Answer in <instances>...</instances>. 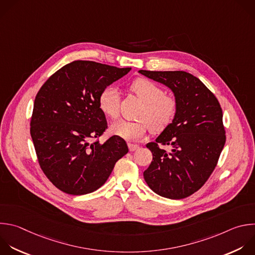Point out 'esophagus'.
<instances>
[{"instance_id":"obj_1","label":"esophagus","mask_w":255,"mask_h":255,"mask_svg":"<svg viewBox=\"0 0 255 255\" xmlns=\"http://www.w3.org/2000/svg\"><path fill=\"white\" fill-rule=\"evenodd\" d=\"M128 147L130 151H135L137 149H139V145L137 144H133V143H128Z\"/></svg>"}]
</instances>
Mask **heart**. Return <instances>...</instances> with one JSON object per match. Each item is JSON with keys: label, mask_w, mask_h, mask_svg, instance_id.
<instances>
[{"label": "heart", "mask_w": 255, "mask_h": 255, "mask_svg": "<svg viewBox=\"0 0 255 255\" xmlns=\"http://www.w3.org/2000/svg\"><path fill=\"white\" fill-rule=\"evenodd\" d=\"M129 90L143 102L138 114L139 120H120L112 124V133L126 140H135L144 137L150 129L161 132L173 122L178 112V101L171 95H166L159 85L140 77L130 83ZM119 105L120 98L116 88L106 87L100 92L98 106L106 116L118 118Z\"/></svg>", "instance_id": "1"}]
</instances>
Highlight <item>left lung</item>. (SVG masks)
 Masks as SVG:
<instances>
[{"label":"left lung","instance_id":"left-lung-1","mask_svg":"<svg viewBox=\"0 0 255 255\" xmlns=\"http://www.w3.org/2000/svg\"><path fill=\"white\" fill-rule=\"evenodd\" d=\"M139 73L166 85L178 101L173 122L155 142L146 145L153 161L143 173L144 179L160 196L188 197L208 180L224 147L221 106L205 85L187 72L140 70ZM168 144L169 151L160 147Z\"/></svg>","mask_w":255,"mask_h":255}]
</instances>
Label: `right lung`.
<instances>
[{
  "label": "right lung",
  "instance_id": "right-lung-1",
  "mask_svg": "<svg viewBox=\"0 0 255 255\" xmlns=\"http://www.w3.org/2000/svg\"><path fill=\"white\" fill-rule=\"evenodd\" d=\"M130 70L73 61L40 88L30 133L42 171L61 191L83 195L97 190L116 162L127 154L125 140L117 135L99 142L108 124L98 106V96ZM91 138L97 140L91 142Z\"/></svg>",
  "mask_w": 255,
  "mask_h": 255
}]
</instances>
